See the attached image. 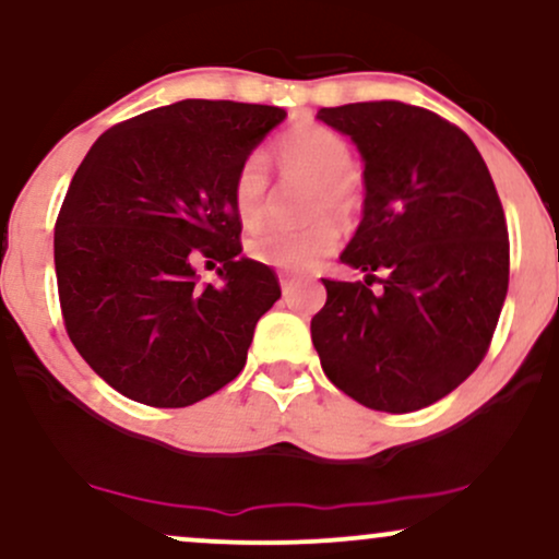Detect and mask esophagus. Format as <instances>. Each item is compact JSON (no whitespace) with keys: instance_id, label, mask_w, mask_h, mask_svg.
<instances>
[{"instance_id":"esophagus-1","label":"esophagus","mask_w":559,"mask_h":559,"mask_svg":"<svg viewBox=\"0 0 559 559\" xmlns=\"http://www.w3.org/2000/svg\"><path fill=\"white\" fill-rule=\"evenodd\" d=\"M281 292H284V299L286 301H292L294 299V292H297V284H294V281L284 278V281H281Z\"/></svg>"}]
</instances>
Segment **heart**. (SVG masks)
I'll return each mask as SVG.
<instances>
[{"label":"heart","instance_id":"heart-1","mask_svg":"<svg viewBox=\"0 0 559 559\" xmlns=\"http://www.w3.org/2000/svg\"><path fill=\"white\" fill-rule=\"evenodd\" d=\"M281 170L286 178H305L310 191L307 213L312 221L305 228H271L249 241V254L262 265L284 273H305L316 267L338 243V228L329 215L352 221L360 210V191L352 176L349 144L331 128L307 123L288 131L275 146ZM267 168L260 155H249L234 178V210L247 228H258L267 213Z\"/></svg>","mask_w":559,"mask_h":559}]
</instances>
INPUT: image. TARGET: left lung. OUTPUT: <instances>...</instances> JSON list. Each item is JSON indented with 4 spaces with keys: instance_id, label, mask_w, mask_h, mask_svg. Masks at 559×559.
<instances>
[{
    "instance_id": "8db88e82",
    "label": "left lung",
    "mask_w": 559,
    "mask_h": 559,
    "mask_svg": "<svg viewBox=\"0 0 559 559\" xmlns=\"http://www.w3.org/2000/svg\"><path fill=\"white\" fill-rule=\"evenodd\" d=\"M318 120L362 157V221L338 260L365 284L323 278L312 344L352 400L413 413L457 389L489 349L510 281L502 202L476 144L436 112L357 102Z\"/></svg>"
}]
</instances>
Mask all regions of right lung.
I'll return each mask as SVG.
<instances>
[{
    "label": "right lung",
    "instance_id": "obj_1",
    "mask_svg": "<svg viewBox=\"0 0 559 559\" xmlns=\"http://www.w3.org/2000/svg\"><path fill=\"white\" fill-rule=\"evenodd\" d=\"M286 110L183 99L110 128L70 181L55 228L62 318L81 357L128 400L189 407L241 373L281 297L241 254L239 165ZM221 261L217 285L193 262Z\"/></svg>",
    "mask_w": 559,
    "mask_h": 559
}]
</instances>
